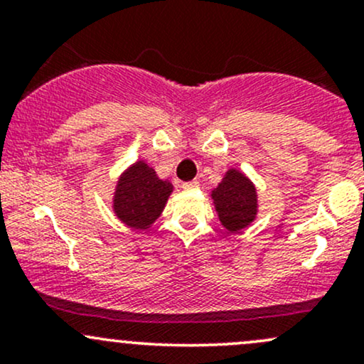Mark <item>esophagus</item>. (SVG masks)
Listing matches in <instances>:
<instances>
[{
    "label": "esophagus",
    "mask_w": 364,
    "mask_h": 364,
    "mask_svg": "<svg viewBox=\"0 0 364 364\" xmlns=\"http://www.w3.org/2000/svg\"><path fill=\"white\" fill-rule=\"evenodd\" d=\"M195 188H198V181H186L183 183V190H195Z\"/></svg>",
    "instance_id": "34e87169"
}]
</instances>
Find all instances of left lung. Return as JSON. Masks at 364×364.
<instances>
[{"label": "left lung", "instance_id": "1", "mask_svg": "<svg viewBox=\"0 0 364 364\" xmlns=\"http://www.w3.org/2000/svg\"><path fill=\"white\" fill-rule=\"evenodd\" d=\"M220 223L229 232H237L253 223L257 215V190L253 183L236 169L225 173L219 186L212 191Z\"/></svg>", "mask_w": 364, "mask_h": 364}]
</instances>
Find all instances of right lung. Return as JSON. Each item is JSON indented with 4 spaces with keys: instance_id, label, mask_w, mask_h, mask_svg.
Returning <instances> with one entry per match:
<instances>
[{
    "instance_id": "1",
    "label": "right lung",
    "mask_w": 364,
    "mask_h": 364,
    "mask_svg": "<svg viewBox=\"0 0 364 364\" xmlns=\"http://www.w3.org/2000/svg\"><path fill=\"white\" fill-rule=\"evenodd\" d=\"M173 191L169 181L157 178L144 161L136 162L119 178L114 193V212L129 228L147 229L161 215Z\"/></svg>"
}]
</instances>
